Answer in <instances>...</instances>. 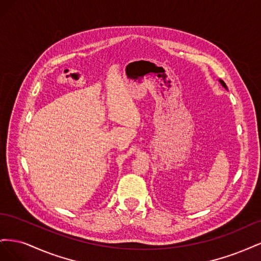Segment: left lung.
Segmentation results:
<instances>
[{
  "mask_svg": "<svg viewBox=\"0 0 261 261\" xmlns=\"http://www.w3.org/2000/svg\"><path fill=\"white\" fill-rule=\"evenodd\" d=\"M219 82H220V84H221V85H222V86H223V87H224V88H225V89H226V90H227V87H226V85H225V83H224V82H223V81H222V80H219Z\"/></svg>",
  "mask_w": 261,
  "mask_h": 261,
  "instance_id": "obj_1",
  "label": "left lung"
}]
</instances>
